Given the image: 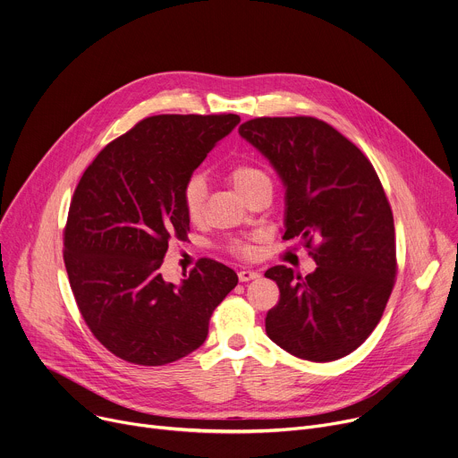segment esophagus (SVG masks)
I'll use <instances>...</instances> for the list:
<instances>
[{
    "instance_id": "34e87169",
    "label": "esophagus",
    "mask_w": 458,
    "mask_h": 458,
    "mask_svg": "<svg viewBox=\"0 0 458 458\" xmlns=\"http://www.w3.org/2000/svg\"><path fill=\"white\" fill-rule=\"evenodd\" d=\"M237 276H239V281H241V283H248V281H253V279L260 277L259 272H255V270H246V268L239 270Z\"/></svg>"
}]
</instances>
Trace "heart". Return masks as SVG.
<instances>
[{
  "instance_id": "1",
  "label": "heart",
  "mask_w": 458,
  "mask_h": 458,
  "mask_svg": "<svg viewBox=\"0 0 458 458\" xmlns=\"http://www.w3.org/2000/svg\"><path fill=\"white\" fill-rule=\"evenodd\" d=\"M226 179L230 184L246 199L248 195L263 184H272L268 172L250 159H237L225 170ZM205 201H207V181L201 174H193L186 179L182 186V207L186 217L191 223H199L205 216ZM259 241L257 235L244 237V239H232L228 242V251L250 259L255 255V242Z\"/></svg>"
}]
</instances>
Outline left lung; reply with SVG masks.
I'll return each instance as SVG.
<instances>
[{
    "instance_id": "1",
    "label": "left lung",
    "mask_w": 458,
    "mask_h": 458,
    "mask_svg": "<svg viewBox=\"0 0 458 458\" xmlns=\"http://www.w3.org/2000/svg\"><path fill=\"white\" fill-rule=\"evenodd\" d=\"M239 134L286 184L284 241L299 239L317 263L301 277L272 267L279 302L268 337L288 353L330 362L375 330L397 277L394 212L369 159L339 130L310 115L255 117Z\"/></svg>"
}]
</instances>
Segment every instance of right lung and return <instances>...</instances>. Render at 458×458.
Listing matches in <instances>:
<instances>
[{
  "mask_svg": "<svg viewBox=\"0 0 458 458\" xmlns=\"http://www.w3.org/2000/svg\"><path fill=\"white\" fill-rule=\"evenodd\" d=\"M241 121L237 114H161L110 141L83 172L63 230V260L83 320L115 357L165 366L198 350L237 274L199 259L181 286L159 272L190 219L182 186Z\"/></svg>",
  "mask_w": 458,
  "mask_h": 458,
  "instance_id": "right-lung-1",
  "label": "right lung"
}]
</instances>
